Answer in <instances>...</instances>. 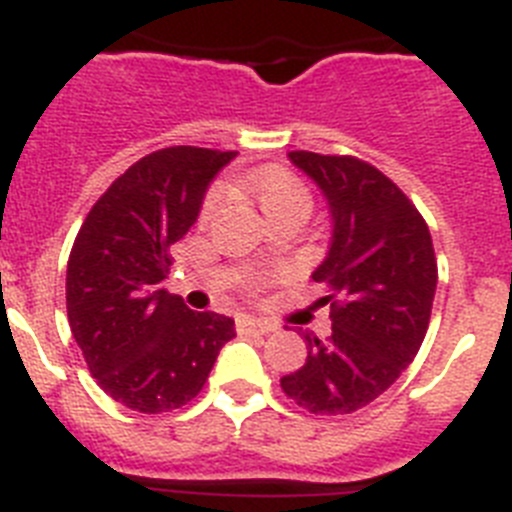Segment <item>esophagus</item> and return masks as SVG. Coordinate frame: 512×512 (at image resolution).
<instances>
[{
  "label": "esophagus",
  "instance_id": "1",
  "mask_svg": "<svg viewBox=\"0 0 512 512\" xmlns=\"http://www.w3.org/2000/svg\"><path fill=\"white\" fill-rule=\"evenodd\" d=\"M235 328H238V333H243V336H266V333L274 330V325L266 323V320L241 318L238 323H235Z\"/></svg>",
  "mask_w": 512,
  "mask_h": 512
}]
</instances>
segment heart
Listing matches in <instances>:
<instances>
[{"mask_svg":"<svg viewBox=\"0 0 512 512\" xmlns=\"http://www.w3.org/2000/svg\"><path fill=\"white\" fill-rule=\"evenodd\" d=\"M235 184L251 194L256 205L264 210V215L269 220L271 217L284 215V212H305L307 215L312 207L310 189L305 187V182L289 169H282V166H266V169L251 171V174H246L241 182ZM220 202H223L220 189H212L207 194L205 205H202V220L215 215Z\"/></svg>","mask_w":512,"mask_h":512,"instance_id":"heart-1","label":"heart"}]
</instances>
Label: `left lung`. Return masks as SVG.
Returning a JSON list of instances; mask_svg holds the SVG:
<instances>
[{"label": "left lung", "mask_w": 512, "mask_h": 512, "mask_svg": "<svg viewBox=\"0 0 512 512\" xmlns=\"http://www.w3.org/2000/svg\"><path fill=\"white\" fill-rule=\"evenodd\" d=\"M289 158L333 212L330 251L312 274L333 328L328 338L302 333L305 366L282 377V390L315 415L354 413L390 390L423 343L438 282L431 230L377 166L312 151Z\"/></svg>", "instance_id": "1"}]
</instances>
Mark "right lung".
I'll use <instances>...</instances> for the list:
<instances>
[{
    "instance_id": "obj_1",
    "label": "right lung",
    "mask_w": 512,
    "mask_h": 512,
    "mask_svg": "<svg viewBox=\"0 0 512 512\" xmlns=\"http://www.w3.org/2000/svg\"><path fill=\"white\" fill-rule=\"evenodd\" d=\"M235 151L171 146L135 161L94 202L66 266V312L107 395L135 413H169L200 395L233 320L158 289L171 246L197 223L212 176Z\"/></svg>"
}]
</instances>
